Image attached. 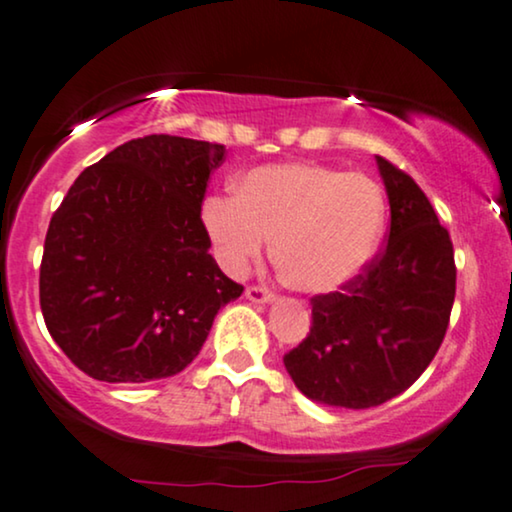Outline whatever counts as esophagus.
<instances>
[{"mask_svg": "<svg viewBox=\"0 0 512 512\" xmlns=\"http://www.w3.org/2000/svg\"><path fill=\"white\" fill-rule=\"evenodd\" d=\"M245 297H248V300L255 302V304L274 302V293H271V290H267V288H262V286H250L248 290H245Z\"/></svg>", "mask_w": 512, "mask_h": 512, "instance_id": "1", "label": "esophagus"}]
</instances>
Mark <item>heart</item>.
I'll return each mask as SVG.
<instances>
[{
    "instance_id": "obj_1",
    "label": "heart",
    "mask_w": 512,
    "mask_h": 512,
    "mask_svg": "<svg viewBox=\"0 0 512 512\" xmlns=\"http://www.w3.org/2000/svg\"><path fill=\"white\" fill-rule=\"evenodd\" d=\"M200 219L229 274H241L274 238V262L290 288L331 293L373 260L387 203L366 174L278 163L245 172L236 196L205 198Z\"/></svg>"
}]
</instances>
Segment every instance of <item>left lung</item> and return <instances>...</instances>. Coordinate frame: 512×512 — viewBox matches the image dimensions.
<instances>
[{"mask_svg": "<svg viewBox=\"0 0 512 512\" xmlns=\"http://www.w3.org/2000/svg\"><path fill=\"white\" fill-rule=\"evenodd\" d=\"M390 200L385 250L342 293L312 300V331L283 357L316 404L371 409L416 383L442 345L456 295L454 245L409 174L375 155Z\"/></svg>", "mask_w": 512, "mask_h": 512, "instance_id": "8db88e82", "label": "left lung"}]
</instances>
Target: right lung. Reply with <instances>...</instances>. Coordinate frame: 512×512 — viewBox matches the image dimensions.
<instances>
[{
	"mask_svg": "<svg viewBox=\"0 0 512 512\" xmlns=\"http://www.w3.org/2000/svg\"><path fill=\"white\" fill-rule=\"evenodd\" d=\"M226 148L151 134L87 167L51 217L40 304L51 338L103 383L184 371L241 297L210 255L200 205Z\"/></svg>",
	"mask_w": 512,
	"mask_h": 512,
	"instance_id": "add662e5",
	"label": "right lung"
}]
</instances>
